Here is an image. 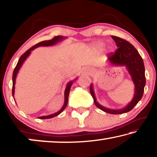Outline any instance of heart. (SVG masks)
<instances>
[{"instance_id": "obj_1", "label": "heart", "mask_w": 157, "mask_h": 157, "mask_svg": "<svg viewBox=\"0 0 157 157\" xmlns=\"http://www.w3.org/2000/svg\"><path fill=\"white\" fill-rule=\"evenodd\" d=\"M102 46V44H99V45H98V46H99V47H101Z\"/></svg>"}]
</instances>
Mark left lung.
Wrapping results in <instances>:
<instances>
[{"label": "left lung", "instance_id": "8db88e82", "mask_svg": "<svg viewBox=\"0 0 157 157\" xmlns=\"http://www.w3.org/2000/svg\"><path fill=\"white\" fill-rule=\"evenodd\" d=\"M118 48L114 52L107 55V61L111 66H124L128 71L134 84V95L131 102L125 107L119 109H111L98 102L94 91L93 84L90 86V93L94 98L95 106L105 112L111 114H122L131 111L143 97L145 86V66L142 57L132 44L124 39L116 36H111Z\"/></svg>", "mask_w": 157, "mask_h": 157}]
</instances>
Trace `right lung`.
Listing matches in <instances>:
<instances>
[{"instance_id":"obj_1","label":"right lung","mask_w":157,"mask_h":157,"mask_svg":"<svg viewBox=\"0 0 157 157\" xmlns=\"http://www.w3.org/2000/svg\"><path fill=\"white\" fill-rule=\"evenodd\" d=\"M66 39V37H65V36H55L53 39H50V40L43 41H41V42H39V43L36 44L35 46H34L33 47H32L31 48L28 50L27 51H26L25 53H23V54L21 55V57L19 58V59H18V63H17V66H16V67H15L14 70V72H13V75H12V82H13L12 95H13V98H14L15 83H16V78H17V74L18 73V71H19L21 67V66H22L23 63H24L25 59H27V58L29 57V55H30L31 52L33 51V50L36 48L40 47V46H53V45L57 44V43H59V42L63 41V39ZM76 79H78V78H76ZM75 79H74V80H71V81H70L69 82H68L67 85H66V87L65 91H64V103H63V107H62V109H61L59 111H57V112H55L54 113L50 114V115H48V116L38 117V118H39V119L51 118H53V117L58 116V115H59V114H60L63 110L65 109V108L66 107V106H67V104H68L69 92H70L71 86H72L73 84V82H75Z\"/></svg>"}]
</instances>
